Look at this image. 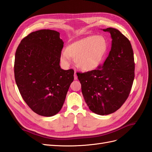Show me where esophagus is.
Here are the masks:
<instances>
[{"label": "esophagus", "mask_w": 152, "mask_h": 152, "mask_svg": "<svg viewBox=\"0 0 152 152\" xmlns=\"http://www.w3.org/2000/svg\"><path fill=\"white\" fill-rule=\"evenodd\" d=\"M74 79H75V80H77V74H76V72H75V73H74Z\"/></svg>", "instance_id": "1"}]
</instances>
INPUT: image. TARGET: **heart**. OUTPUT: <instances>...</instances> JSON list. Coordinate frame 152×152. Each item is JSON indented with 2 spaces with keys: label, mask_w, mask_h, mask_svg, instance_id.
Masks as SVG:
<instances>
[{
  "label": "heart",
  "mask_w": 152,
  "mask_h": 152,
  "mask_svg": "<svg viewBox=\"0 0 152 152\" xmlns=\"http://www.w3.org/2000/svg\"><path fill=\"white\" fill-rule=\"evenodd\" d=\"M108 50V42L101 35H89L68 45L61 54V61L65 65L72 58L77 68L83 71H91L97 68L103 60Z\"/></svg>",
  "instance_id": "b5f03b06"
}]
</instances>
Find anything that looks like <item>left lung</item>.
<instances>
[{"label":"left lung","mask_w":152,"mask_h":152,"mask_svg":"<svg viewBox=\"0 0 152 152\" xmlns=\"http://www.w3.org/2000/svg\"><path fill=\"white\" fill-rule=\"evenodd\" d=\"M111 50L103 65L96 70L78 73L82 94L92 112L101 115L116 112L127 100L134 79V53L129 40L113 28Z\"/></svg>","instance_id":"left-lung-1"}]
</instances>
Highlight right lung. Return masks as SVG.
Segmentation results:
<instances>
[{
  "label": "right lung",
  "instance_id": "right-lung-1",
  "mask_svg": "<svg viewBox=\"0 0 152 152\" xmlns=\"http://www.w3.org/2000/svg\"><path fill=\"white\" fill-rule=\"evenodd\" d=\"M63 42L51 30L31 32L23 39L15 54V78L23 99L39 115L58 113L74 79V70L59 66Z\"/></svg>",
  "mask_w": 152,
  "mask_h": 152
}]
</instances>
